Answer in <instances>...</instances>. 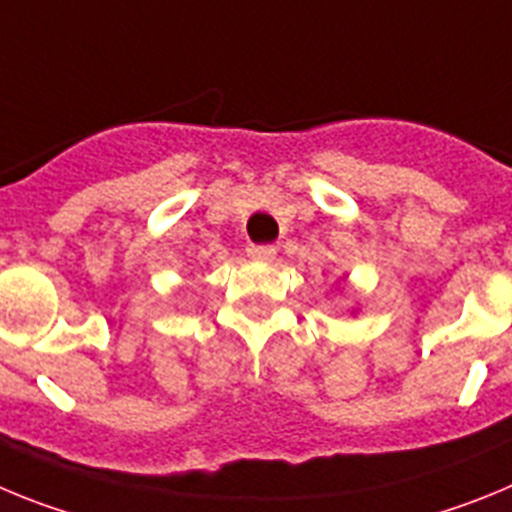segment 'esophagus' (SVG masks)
<instances>
[{"instance_id":"1","label":"esophagus","mask_w":512,"mask_h":512,"mask_svg":"<svg viewBox=\"0 0 512 512\" xmlns=\"http://www.w3.org/2000/svg\"><path fill=\"white\" fill-rule=\"evenodd\" d=\"M246 251H248V256H251V259H256V261H271L274 256H277V248L269 246V243H261V246L251 243Z\"/></svg>"}]
</instances>
